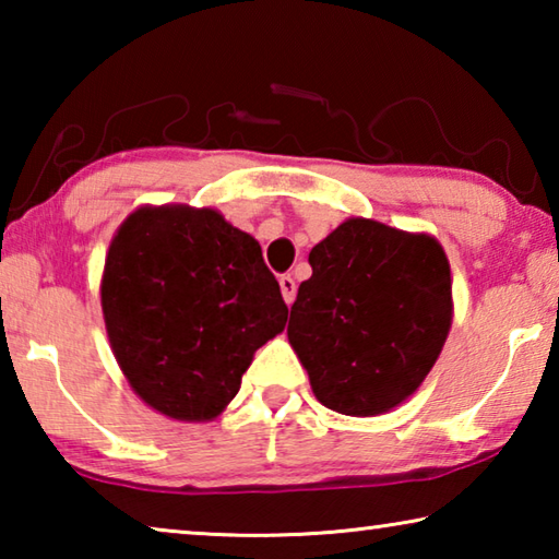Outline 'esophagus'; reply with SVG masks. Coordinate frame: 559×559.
I'll return each mask as SVG.
<instances>
[{
  "label": "esophagus",
  "mask_w": 559,
  "mask_h": 559,
  "mask_svg": "<svg viewBox=\"0 0 559 559\" xmlns=\"http://www.w3.org/2000/svg\"><path fill=\"white\" fill-rule=\"evenodd\" d=\"M278 283H281V293H283V300H286L288 302V306H290V302L293 300H296V281H293L290 276H281L278 278Z\"/></svg>",
  "instance_id": "esophagus-1"
}]
</instances>
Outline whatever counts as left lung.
I'll use <instances>...</instances> for the list:
<instances>
[{"mask_svg": "<svg viewBox=\"0 0 559 559\" xmlns=\"http://www.w3.org/2000/svg\"><path fill=\"white\" fill-rule=\"evenodd\" d=\"M288 340L320 404L390 412L416 392L451 328V269L437 239L347 219L310 251Z\"/></svg>", "mask_w": 559, "mask_h": 559, "instance_id": "left-lung-1", "label": "left lung"}]
</instances>
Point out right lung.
<instances>
[{
    "label": "right lung",
    "instance_id": "1",
    "mask_svg": "<svg viewBox=\"0 0 559 559\" xmlns=\"http://www.w3.org/2000/svg\"><path fill=\"white\" fill-rule=\"evenodd\" d=\"M112 355L140 400L214 419L288 320L259 241L214 210L143 206L112 236L100 286Z\"/></svg>",
    "mask_w": 559,
    "mask_h": 559
}]
</instances>
